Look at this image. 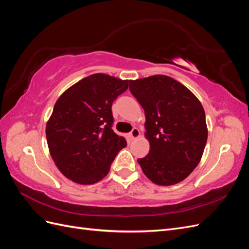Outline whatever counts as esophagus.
I'll use <instances>...</instances> for the list:
<instances>
[{
	"mask_svg": "<svg viewBox=\"0 0 249 249\" xmlns=\"http://www.w3.org/2000/svg\"><path fill=\"white\" fill-rule=\"evenodd\" d=\"M139 136H140L139 130L137 129V127H134V129L132 130V132L130 133V138H131V140H135L136 138H138Z\"/></svg>",
	"mask_w": 249,
	"mask_h": 249,
	"instance_id": "1",
	"label": "esophagus"
}]
</instances>
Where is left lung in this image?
<instances>
[{
	"instance_id": "obj_1",
	"label": "left lung",
	"mask_w": 249,
	"mask_h": 249,
	"mask_svg": "<svg viewBox=\"0 0 249 249\" xmlns=\"http://www.w3.org/2000/svg\"><path fill=\"white\" fill-rule=\"evenodd\" d=\"M130 90L145 113L149 153L137 160L153 183L182 182L200 162L208 139L201 103L182 83L164 74L130 80Z\"/></svg>"
}]
</instances>
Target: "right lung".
Masks as SVG:
<instances>
[{"label":"right lung","mask_w":249,"mask_h":249,"mask_svg":"<svg viewBox=\"0 0 249 249\" xmlns=\"http://www.w3.org/2000/svg\"><path fill=\"white\" fill-rule=\"evenodd\" d=\"M129 80L106 73L82 79L59 96L46 126L52 159L62 175L81 185L97 183L126 146L112 130V104Z\"/></svg>","instance_id":"1"}]
</instances>
